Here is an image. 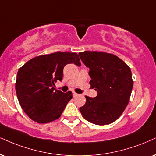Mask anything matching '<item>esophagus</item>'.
Instances as JSON below:
<instances>
[{"label": "esophagus", "mask_w": 156, "mask_h": 156, "mask_svg": "<svg viewBox=\"0 0 156 156\" xmlns=\"http://www.w3.org/2000/svg\"><path fill=\"white\" fill-rule=\"evenodd\" d=\"M78 95V94L77 93H73V96H74V97H76V96H77Z\"/></svg>", "instance_id": "34e87169"}]
</instances>
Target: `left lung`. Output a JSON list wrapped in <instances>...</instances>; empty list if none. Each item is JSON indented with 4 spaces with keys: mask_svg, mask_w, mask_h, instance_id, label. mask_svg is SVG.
<instances>
[{
    "mask_svg": "<svg viewBox=\"0 0 156 156\" xmlns=\"http://www.w3.org/2000/svg\"><path fill=\"white\" fill-rule=\"evenodd\" d=\"M79 55L90 69V86L98 92L94 98L85 96L80 112L94 124H111L120 117L129 101L133 87L130 67L118 56L105 52L84 51Z\"/></svg>",
    "mask_w": 156,
    "mask_h": 156,
    "instance_id": "obj_1",
    "label": "left lung"
}]
</instances>
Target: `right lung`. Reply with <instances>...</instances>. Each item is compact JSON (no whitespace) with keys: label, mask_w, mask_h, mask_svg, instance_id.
<instances>
[{"label":"right lung","mask_w":156,"mask_h":156,"mask_svg":"<svg viewBox=\"0 0 156 156\" xmlns=\"http://www.w3.org/2000/svg\"><path fill=\"white\" fill-rule=\"evenodd\" d=\"M80 61L76 53L55 52L34 57L19 69L16 95L23 111L32 120L46 124L61 116L72 93L55 90V83L62 80L63 67L68 63L80 66Z\"/></svg>","instance_id":"add662e5"}]
</instances>
